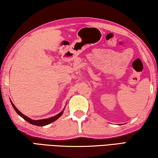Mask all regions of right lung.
Listing matches in <instances>:
<instances>
[{
    "label": "right lung",
    "instance_id": "add662e5",
    "mask_svg": "<svg viewBox=\"0 0 158 158\" xmlns=\"http://www.w3.org/2000/svg\"><path fill=\"white\" fill-rule=\"evenodd\" d=\"M10 102H11V104H12V105L13 106V108L15 109V110L16 111V112H17V113L21 117H22L25 120V121L28 122L29 123L33 124V125H37V126H44V125H47L48 124L52 123V122L55 121L56 120H57L58 118L62 116V114H63V111H62L60 112V113L57 114L56 116H53V117L49 118L42 119V120H37V121H35V120L31 119V118H28V117H27L26 116H25V115H23L22 113H21V112L17 109V107H16V106H15L14 104L12 102V101H10Z\"/></svg>",
    "mask_w": 158,
    "mask_h": 158
}]
</instances>
